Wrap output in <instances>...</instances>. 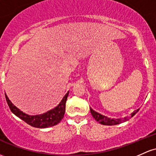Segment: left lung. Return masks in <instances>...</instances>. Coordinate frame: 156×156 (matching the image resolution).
Listing matches in <instances>:
<instances>
[{"label":"left lung","instance_id":"8db88e82","mask_svg":"<svg viewBox=\"0 0 156 156\" xmlns=\"http://www.w3.org/2000/svg\"><path fill=\"white\" fill-rule=\"evenodd\" d=\"M139 110V109H137V110H135L133 113L131 114L130 117H125L124 119H109V118L107 117V116H104L103 115L98 113V112H95V110H93L91 107H90V112H91L92 115L93 116V118L96 120L97 121H98L101 124H103V125H117V124H121L123 122H125V121H128L130 118L133 117V116L136 115L138 111Z\"/></svg>","mask_w":156,"mask_h":156}]
</instances>
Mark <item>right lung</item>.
<instances>
[{
	"label": "right lung",
	"mask_w": 156,
	"mask_h": 156,
	"mask_svg": "<svg viewBox=\"0 0 156 156\" xmlns=\"http://www.w3.org/2000/svg\"><path fill=\"white\" fill-rule=\"evenodd\" d=\"M68 95H69V92H67V93L64 95L58 105L55 107L54 109H51L44 114L36 115H30L24 113L12 103L6 94H5V97H6V102H7L12 112L18 116L19 119H22L23 121H25L26 123L33 127L47 128L57 125L63 119L65 113L66 102Z\"/></svg>",
	"instance_id": "right-lung-1"
}]
</instances>
